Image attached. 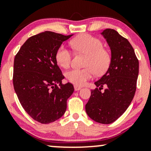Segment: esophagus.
<instances>
[{
    "instance_id": "1",
    "label": "esophagus",
    "mask_w": 151,
    "mask_h": 151,
    "mask_svg": "<svg viewBox=\"0 0 151 151\" xmlns=\"http://www.w3.org/2000/svg\"><path fill=\"white\" fill-rule=\"evenodd\" d=\"M74 88H75V91H79L81 89V87L78 86H74Z\"/></svg>"
}]
</instances>
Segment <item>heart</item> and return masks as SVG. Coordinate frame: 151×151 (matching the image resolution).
<instances>
[{"instance_id": "1", "label": "heart", "mask_w": 151, "mask_h": 151, "mask_svg": "<svg viewBox=\"0 0 151 151\" xmlns=\"http://www.w3.org/2000/svg\"><path fill=\"white\" fill-rule=\"evenodd\" d=\"M76 50L85 53L87 58L85 61L86 68L82 69L73 68L66 72L65 77L69 82L76 86H83L94 76L103 74L108 68L110 56L108 52L103 49V44L99 39L89 35H83L74 39L70 42ZM58 64L66 68L70 65L72 53L66 47H60L55 55Z\"/></svg>"}]
</instances>
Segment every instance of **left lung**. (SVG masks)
<instances>
[{
    "instance_id": "8db88e82",
    "label": "left lung",
    "mask_w": 151,
    "mask_h": 151,
    "mask_svg": "<svg viewBox=\"0 0 151 151\" xmlns=\"http://www.w3.org/2000/svg\"><path fill=\"white\" fill-rule=\"evenodd\" d=\"M111 50V62L106 73L94 83L86 104L89 117L101 124L116 121L127 110L135 93L139 62L129 41L116 31L106 29L101 32ZM106 85L105 91L101 90Z\"/></svg>"
}]
</instances>
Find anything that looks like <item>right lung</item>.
Instances as JSON below:
<instances>
[{
    "label": "right lung",
    "instance_id": "add662e5",
    "mask_svg": "<svg viewBox=\"0 0 151 151\" xmlns=\"http://www.w3.org/2000/svg\"><path fill=\"white\" fill-rule=\"evenodd\" d=\"M73 35L42 32L29 37L16 55L13 83L22 107L32 119L48 124L60 119L74 91L64 78L55 55L62 43Z\"/></svg>",
    "mask_w": 151,
    "mask_h": 151
}]
</instances>
